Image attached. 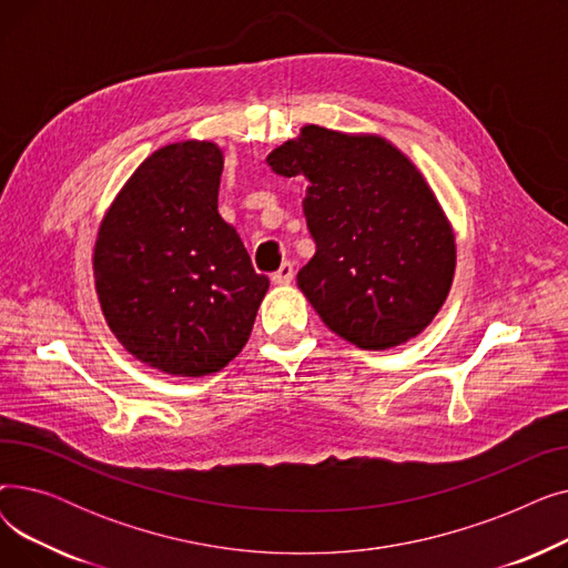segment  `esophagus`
<instances>
[{
    "label": "esophagus",
    "instance_id": "esophagus-1",
    "mask_svg": "<svg viewBox=\"0 0 568 568\" xmlns=\"http://www.w3.org/2000/svg\"><path fill=\"white\" fill-rule=\"evenodd\" d=\"M292 278H294V266H292V262H283L278 272L272 274V281H274L276 285H287V283H292Z\"/></svg>",
    "mask_w": 568,
    "mask_h": 568
}]
</instances>
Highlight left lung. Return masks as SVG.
Masks as SVG:
<instances>
[{
	"label": "left lung",
	"mask_w": 568,
	"mask_h": 568,
	"mask_svg": "<svg viewBox=\"0 0 568 568\" xmlns=\"http://www.w3.org/2000/svg\"><path fill=\"white\" fill-rule=\"evenodd\" d=\"M266 163L306 176L315 255L296 285L322 322L362 349H389L433 322L456 272V239L422 172L379 135L304 126Z\"/></svg>",
	"instance_id": "1"
}]
</instances>
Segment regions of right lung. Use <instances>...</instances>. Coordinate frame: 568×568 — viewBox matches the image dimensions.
I'll return each instance as SVG.
<instances>
[{"label": "right lung", "mask_w": 568, "mask_h": 568, "mask_svg": "<svg viewBox=\"0 0 568 568\" xmlns=\"http://www.w3.org/2000/svg\"><path fill=\"white\" fill-rule=\"evenodd\" d=\"M223 152L174 142L149 156L105 214L94 278L105 322L135 359L200 377L246 345L268 278L219 214Z\"/></svg>", "instance_id": "add662e5"}]
</instances>
